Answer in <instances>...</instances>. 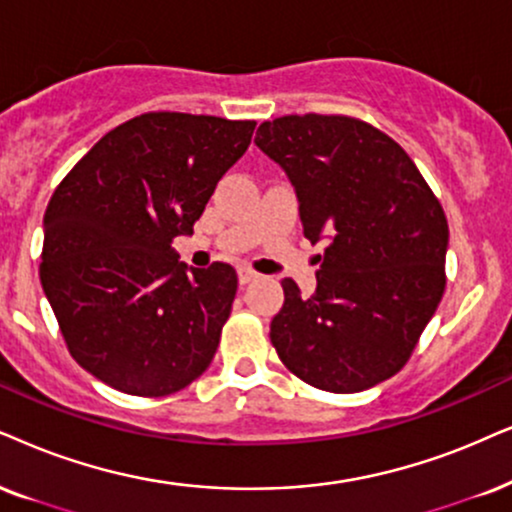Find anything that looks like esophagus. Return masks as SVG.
Instances as JSON below:
<instances>
[{
	"label": "esophagus",
	"instance_id": "obj_1",
	"mask_svg": "<svg viewBox=\"0 0 512 512\" xmlns=\"http://www.w3.org/2000/svg\"><path fill=\"white\" fill-rule=\"evenodd\" d=\"M260 278V274L257 271H252L248 267H238V281H241V286H248V283L257 281Z\"/></svg>",
	"mask_w": 512,
	"mask_h": 512
}]
</instances>
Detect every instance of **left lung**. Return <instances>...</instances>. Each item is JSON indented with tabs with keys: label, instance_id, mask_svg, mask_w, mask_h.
<instances>
[{
	"label": "left lung",
	"instance_id": "obj_1",
	"mask_svg": "<svg viewBox=\"0 0 512 512\" xmlns=\"http://www.w3.org/2000/svg\"><path fill=\"white\" fill-rule=\"evenodd\" d=\"M255 144L293 181L304 236L326 238L319 286L283 278L271 345L290 373L326 392H361L404 368L446 286L449 224L392 137L349 115H283Z\"/></svg>",
	"mask_w": 512,
	"mask_h": 512
}]
</instances>
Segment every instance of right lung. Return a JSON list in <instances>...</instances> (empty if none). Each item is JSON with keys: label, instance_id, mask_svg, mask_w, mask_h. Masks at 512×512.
I'll list each match as a JSON object with an SVG mask.
<instances>
[{"label": "right lung", "instance_id": "1", "mask_svg": "<svg viewBox=\"0 0 512 512\" xmlns=\"http://www.w3.org/2000/svg\"><path fill=\"white\" fill-rule=\"evenodd\" d=\"M255 125L137 115L103 134L56 186L44 212L40 281L70 357L101 383L165 397L210 366L236 269H186L172 241L193 234Z\"/></svg>", "mask_w": 512, "mask_h": 512}]
</instances>
